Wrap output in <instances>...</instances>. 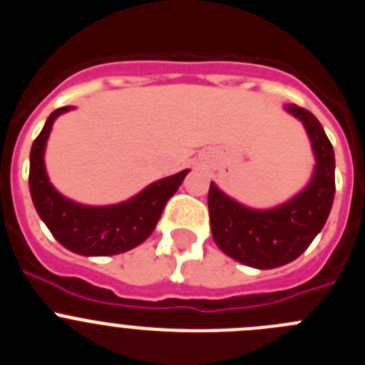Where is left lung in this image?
Masks as SVG:
<instances>
[{"mask_svg":"<svg viewBox=\"0 0 365 365\" xmlns=\"http://www.w3.org/2000/svg\"><path fill=\"white\" fill-rule=\"evenodd\" d=\"M285 111L298 118L311 140L314 172L294 197L269 210L241 205L210 182L208 210L214 241L232 259L267 270L302 256L320 234L334 199V151L318 118L296 104Z\"/></svg>","mask_w":365,"mask_h":365,"instance_id":"1","label":"left lung"}]
</instances>
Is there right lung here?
<instances>
[{"instance_id":"1","label":"right lung","mask_w":365,"mask_h":365,"mask_svg":"<svg viewBox=\"0 0 365 365\" xmlns=\"http://www.w3.org/2000/svg\"><path fill=\"white\" fill-rule=\"evenodd\" d=\"M71 106L58 108L45 122L31 148L29 188L38 215L54 240L80 256H115L128 252L150 237L157 227L168 199L179 190L190 170L155 180L128 201L109 206L80 205L51 185L45 170V146L53 124Z\"/></svg>"}]
</instances>
